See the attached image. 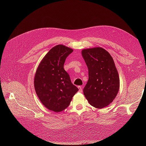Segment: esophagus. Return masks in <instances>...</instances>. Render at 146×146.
<instances>
[{
  "instance_id": "34e87169",
  "label": "esophagus",
  "mask_w": 146,
  "mask_h": 146,
  "mask_svg": "<svg viewBox=\"0 0 146 146\" xmlns=\"http://www.w3.org/2000/svg\"><path fill=\"white\" fill-rule=\"evenodd\" d=\"M78 88L79 89V92H82L83 91V90H82V86H78Z\"/></svg>"
}]
</instances>
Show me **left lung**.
<instances>
[{"mask_svg":"<svg viewBox=\"0 0 146 146\" xmlns=\"http://www.w3.org/2000/svg\"><path fill=\"white\" fill-rule=\"evenodd\" d=\"M82 54L89 76L83 94L94 107H107L115 99L119 89V74L113 59L102 47L83 49Z\"/></svg>","mask_w":146,"mask_h":146,"instance_id":"8db88e82","label":"left lung"}]
</instances>
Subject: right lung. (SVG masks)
I'll use <instances>...</instances> for the list:
<instances>
[{
  "mask_svg": "<svg viewBox=\"0 0 146 146\" xmlns=\"http://www.w3.org/2000/svg\"><path fill=\"white\" fill-rule=\"evenodd\" d=\"M73 50L57 45L48 51L35 74L34 85L38 98L51 111L60 112L69 105L78 91L64 69L66 58Z\"/></svg>",
  "mask_w": 146,
  "mask_h": 146,
  "instance_id": "obj_1",
  "label": "right lung"
}]
</instances>
